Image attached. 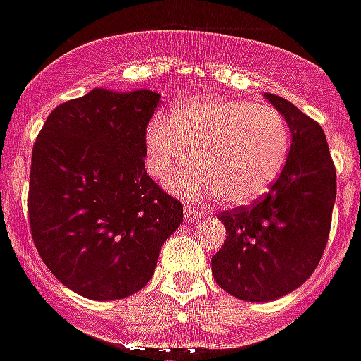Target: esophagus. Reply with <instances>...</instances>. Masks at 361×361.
Listing matches in <instances>:
<instances>
[{"instance_id": "34e87169", "label": "esophagus", "mask_w": 361, "mask_h": 361, "mask_svg": "<svg viewBox=\"0 0 361 361\" xmlns=\"http://www.w3.org/2000/svg\"><path fill=\"white\" fill-rule=\"evenodd\" d=\"M202 217V212L201 210H195L193 206H186L184 208V219H186L188 223H193V221H199Z\"/></svg>"}]
</instances>
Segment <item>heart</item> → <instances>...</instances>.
Returning a JSON list of instances; mask_svg holds the SVG:
<instances>
[{
    "mask_svg": "<svg viewBox=\"0 0 361 361\" xmlns=\"http://www.w3.org/2000/svg\"><path fill=\"white\" fill-rule=\"evenodd\" d=\"M147 171L184 199L215 193L226 206H248L269 192L290 149V131L277 109L245 98L193 97L155 116L144 133Z\"/></svg>",
    "mask_w": 361,
    "mask_h": 361,
    "instance_id": "heart-1",
    "label": "heart"
}]
</instances>
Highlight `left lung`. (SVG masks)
<instances>
[{
    "instance_id": "8db88e82",
    "label": "left lung",
    "mask_w": 361,
    "mask_h": 361,
    "mask_svg": "<svg viewBox=\"0 0 361 361\" xmlns=\"http://www.w3.org/2000/svg\"><path fill=\"white\" fill-rule=\"evenodd\" d=\"M264 98L286 120L290 151L261 201L219 214L226 241L212 257L217 285L254 303L279 300L312 276L336 201V169L322 126L285 98L270 92Z\"/></svg>"
}]
</instances>
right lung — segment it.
<instances>
[{
	"label": "right lung",
	"instance_id": "add662e5",
	"mask_svg": "<svg viewBox=\"0 0 361 361\" xmlns=\"http://www.w3.org/2000/svg\"><path fill=\"white\" fill-rule=\"evenodd\" d=\"M159 100L149 89H92L52 111L34 144V245L58 281L87 300H124L144 288L183 223V204L144 164Z\"/></svg>",
	"mask_w": 361,
	"mask_h": 361
}]
</instances>
